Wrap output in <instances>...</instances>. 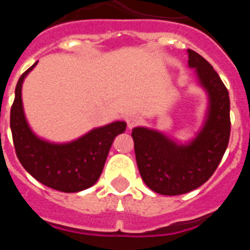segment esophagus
I'll use <instances>...</instances> for the list:
<instances>
[{
    "label": "esophagus",
    "mask_w": 250,
    "mask_h": 250,
    "mask_svg": "<svg viewBox=\"0 0 250 250\" xmlns=\"http://www.w3.org/2000/svg\"><path fill=\"white\" fill-rule=\"evenodd\" d=\"M126 123L127 127H129V129H132L135 125H138V124L140 123V118H139L138 115H131V116H129V118L126 119Z\"/></svg>",
    "instance_id": "1"
}]
</instances>
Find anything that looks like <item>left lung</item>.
Returning <instances> with one entry per match:
<instances>
[{
  "label": "left lung",
  "mask_w": 250,
  "mask_h": 250,
  "mask_svg": "<svg viewBox=\"0 0 250 250\" xmlns=\"http://www.w3.org/2000/svg\"><path fill=\"white\" fill-rule=\"evenodd\" d=\"M188 65L195 70L208 96L199 131L185 144L149 127H134L131 132L141 178L163 195H180L204 184L219 165L230 136L228 90L204 57L193 50H188Z\"/></svg>",
  "instance_id": "left-lung-1"
}]
</instances>
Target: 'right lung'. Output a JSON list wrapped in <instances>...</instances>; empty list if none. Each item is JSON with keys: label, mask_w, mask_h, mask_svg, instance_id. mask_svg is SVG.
I'll return each instance as SVG.
<instances>
[{"label": "right lung", "mask_w": 250, "mask_h": 250, "mask_svg": "<svg viewBox=\"0 0 250 250\" xmlns=\"http://www.w3.org/2000/svg\"><path fill=\"white\" fill-rule=\"evenodd\" d=\"M34 65L19 79L10 125L17 158L27 173L41 184L63 193H77L92 187L103 173L112 141L126 129L125 121L95 127L68 143H51L40 138L27 123L22 104V83Z\"/></svg>", "instance_id": "right-lung-1"}]
</instances>
